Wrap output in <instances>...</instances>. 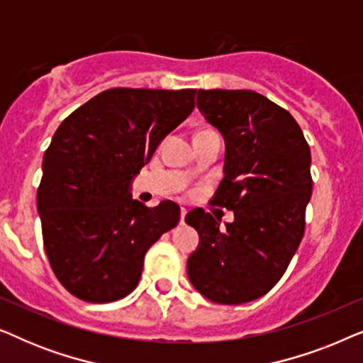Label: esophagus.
Here are the masks:
<instances>
[{"label": "esophagus", "mask_w": 363, "mask_h": 363, "mask_svg": "<svg viewBox=\"0 0 363 363\" xmlns=\"http://www.w3.org/2000/svg\"><path fill=\"white\" fill-rule=\"evenodd\" d=\"M186 210H185V208H182V216H180V223H182V225H183V223H185V216H186Z\"/></svg>", "instance_id": "obj_1"}]
</instances>
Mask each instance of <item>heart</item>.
I'll return each instance as SVG.
<instances>
[{"label": "heart", "mask_w": 363, "mask_h": 363, "mask_svg": "<svg viewBox=\"0 0 363 363\" xmlns=\"http://www.w3.org/2000/svg\"><path fill=\"white\" fill-rule=\"evenodd\" d=\"M203 132H206V130H203Z\"/></svg>", "instance_id": "obj_1"}]
</instances>
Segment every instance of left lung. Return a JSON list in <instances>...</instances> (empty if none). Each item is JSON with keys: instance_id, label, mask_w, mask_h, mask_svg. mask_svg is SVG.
Instances as JSON below:
<instances>
[{"instance_id": "obj_1", "label": "left lung", "mask_w": 363, "mask_h": 363, "mask_svg": "<svg viewBox=\"0 0 363 363\" xmlns=\"http://www.w3.org/2000/svg\"><path fill=\"white\" fill-rule=\"evenodd\" d=\"M196 106L226 142L225 177L210 203L235 211V221L221 228L201 208L188 213L201 238L188 277L206 299L242 304L277 284L302 241L311 148L294 117L257 92L200 89Z\"/></svg>"}]
</instances>
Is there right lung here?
Listing matches in <instances>:
<instances>
[{"label":"right lung","mask_w":363,"mask_h":363,"mask_svg":"<svg viewBox=\"0 0 363 363\" xmlns=\"http://www.w3.org/2000/svg\"><path fill=\"white\" fill-rule=\"evenodd\" d=\"M196 89H107L62 121L38 188L43 242L57 281L94 304L135 289L143 257L180 221L170 200H130L132 178L195 108Z\"/></svg>","instance_id":"1"}]
</instances>
